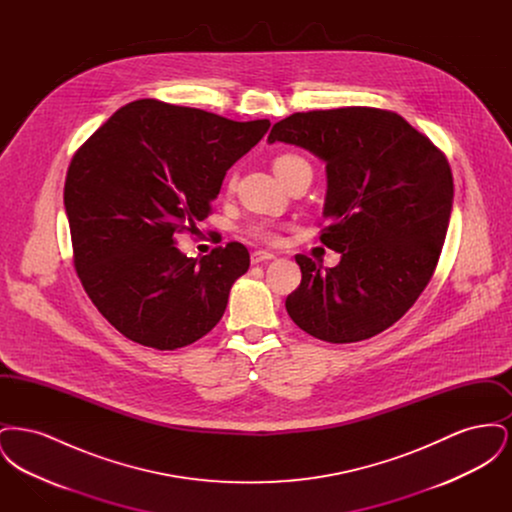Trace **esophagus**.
<instances>
[{"instance_id":"1","label":"esophagus","mask_w":512,"mask_h":512,"mask_svg":"<svg viewBox=\"0 0 512 512\" xmlns=\"http://www.w3.org/2000/svg\"><path fill=\"white\" fill-rule=\"evenodd\" d=\"M274 255L268 253V251H253L251 253V265H259V263H265V261H272Z\"/></svg>"}]
</instances>
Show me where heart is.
Wrapping results in <instances>:
<instances>
[{
    "label": "heart",
    "mask_w": 512,
    "mask_h": 512,
    "mask_svg": "<svg viewBox=\"0 0 512 512\" xmlns=\"http://www.w3.org/2000/svg\"><path fill=\"white\" fill-rule=\"evenodd\" d=\"M274 172L278 174V178L288 186L292 182L295 176L303 174V172H311V165L305 157L297 155V153H282V155H276L274 157ZM234 186V178H230V188ZM247 236H251L253 240L257 242H263V244H278L280 242V230L274 222L270 220L259 219L251 220L245 228Z\"/></svg>",
    "instance_id": "obj_1"
}]
</instances>
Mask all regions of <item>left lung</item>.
Returning <instances> with one entry per match:
<instances>
[{
	"mask_svg": "<svg viewBox=\"0 0 512 512\" xmlns=\"http://www.w3.org/2000/svg\"><path fill=\"white\" fill-rule=\"evenodd\" d=\"M268 142L326 161L320 242L341 253L334 268L295 255L301 284L286 299L293 322L328 343L388 330L424 292L438 267L453 205L445 153L401 115L376 107L293 113Z\"/></svg>",
	"mask_w": 512,
	"mask_h": 512,
	"instance_id": "8db88e82",
	"label": "left lung"
}]
</instances>
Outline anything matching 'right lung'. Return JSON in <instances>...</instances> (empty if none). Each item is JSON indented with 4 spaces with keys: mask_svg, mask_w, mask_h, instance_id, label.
I'll return each instance as SVG.
<instances>
[{
    "mask_svg": "<svg viewBox=\"0 0 512 512\" xmlns=\"http://www.w3.org/2000/svg\"><path fill=\"white\" fill-rule=\"evenodd\" d=\"M268 126L138 99L76 149L65 180L74 268L122 336L172 351L217 326L249 251L230 242L188 259L174 234L209 217L224 174Z\"/></svg>",
    "mask_w": 512,
    "mask_h": 512,
    "instance_id": "1",
    "label": "right lung"
}]
</instances>
